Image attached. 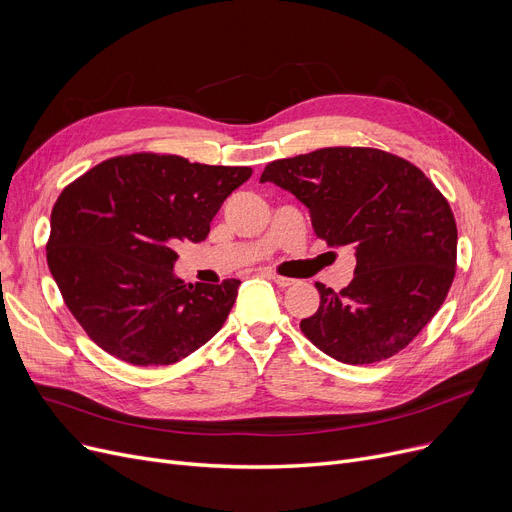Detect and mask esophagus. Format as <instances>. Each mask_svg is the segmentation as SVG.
Wrapping results in <instances>:
<instances>
[{
  "instance_id": "1",
  "label": "esophagus",
  "mask_w": 512,
  "mask_h": 512,
  "mask_svg": "<svg viewBox=\"0 0 512 512\" xmlns=\"http://www.w3.org/2000/svg\"><path fill=\"white\" fill-rule=\"evenodd\" d=\"M270 278L278 284V286H282V288H286V286H292L294 284V280L292 278H286V276H278V274H270Z\"/></svg>"
}]
</instances>
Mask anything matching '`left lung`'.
I'll return each mask as SVG.
<instances>
[{"mask_svg": "<svg viewBox=\"0 0 512 512\" xmlns=\"http://www.w3.org/2000/svg\"><path fill=\"white\" fill-rule=\"evenodd\" d=\"M261 182L297 197L330 247L355 249L340 292L317 282L319 309L301 321L326 355L369 365L402 351L454 280L456 224L448 201L407 159L369 147H328L267 164Z\"/></svg>", "mask_w": 512, "mask_h": 512, "instance_id": "left-lung-1", "label": "left lung"}]
</instances>
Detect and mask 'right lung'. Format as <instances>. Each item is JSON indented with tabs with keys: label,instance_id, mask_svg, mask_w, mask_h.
Here are the masks:
<instances>
[{
	"label": "right lung",
	"instance_id": "right-lung-1",
	"mask_svg": "<svg viewBox=\"0 0 512 512\" xmlns=\"http://www.w3.org/2000/svg\"><path fill=\"white\" fill-rule=\"evenodd\" d=\"M251 168L178 155L107 159L66 186L51 211L47 265L66 307L105 353L139 367L201 348L236 301L240 280L184 284L178 242H201Z\"/></svg>",
	"mask_w": 512,
	"mask_h": 512
}]
</instances>
